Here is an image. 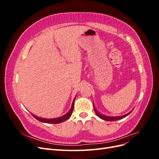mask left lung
<instances>
[{
    "instance_id": "obj_1",
    "label": "left lung",
    "mask_w": 159,
    "mask_h": 159,
    "mask_svg": "<svg viewBox=\"0 0 159 159\" xmlns=\"http://www.w3.org/2000/svg\"><path fill=\"white\" fill-rule=\"evenodd\" d=\"M93 108H94L95 113L97 114V115H98V116L99 118L102 119H103V120H105V121H117V120L121 119H123V118H124V117H127L128 115H129L130 113H131L132 112V111H130L129 113H127L126 115H122V116H118V117H109V116H106V115H102V114H101L100 113L98 112L97 110L95 109V107H94V105H93Z\"/></svg>"
}]
</instances>
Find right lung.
<instances>
[{"label":"right lung","mask_w":159,"mask_h":159,"mask_svg":"<svg viewBox=\"0 0 159 159\" xmlns=\"http://www.w3.org/2000/svg\"><path fill=\"white\" fill-rule=\"evenodd\" d=\"M75 99V98H74V99L73 101V103H72L71 107L70 110L66 115H63V116H61L60 117H57V118H55V119H44V118H41V117H37V116H36L35 115H33V114H32V115H33V117H34L35 119H36L37 120H38V121H41L42 123H54V124H57V123H62V122L65 121L66 120L68 119L70 117L71 115L72 112H73V110H74V105Z\"/></svg>","instance_id":"add662e5"}]
</instances>
